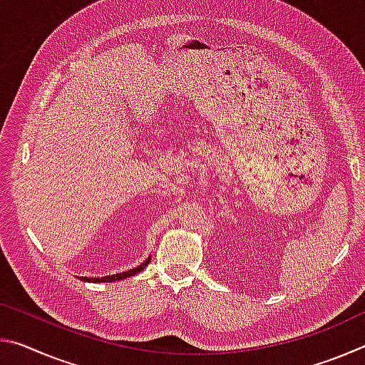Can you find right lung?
Segmentation results:
<instances>
[{
	"label": "right lung",
	"instance_id": "obj_1",
	"mask_svg": "<svg viewBox=\"0 0 365 365\" xmlns=\"http://www.w3.org/2000/svg\"><path fill=\"white\" fill-rule=\"evenodd\" d=\"M150 261H151V257H148L145 262H141L138 267H135V269H130V270H127V272H120V274H115V275H106V277H101V279H88V277H82V280L83 282H91V283H108V282H115V280H123V279H127V277H133V275H137L138 272H141L143 270L148 264H150Z\"/></svg>",
	"mask_w": 365,
	"mask_h": 365
}]
</instances>
